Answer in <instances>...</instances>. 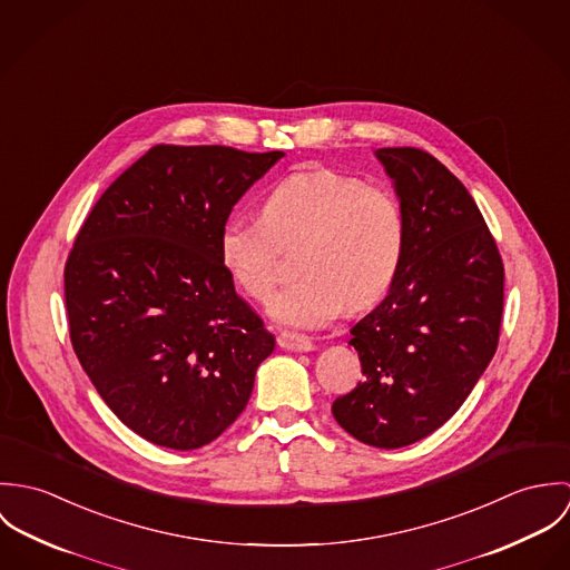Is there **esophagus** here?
Masks as SVG:
<instances>
[{
    "label": "esophagus",
    "instance_id": "34e87169",
    "mask_svg": "<svg viewBox=\"0 0 570 570\" xmlns=\"http://www.w3.org/2000/svg\"><path fill=\"white\" fill-rule=\"evenodd\" d=\"M276 342H278L281 348L298 351V353H305V351L314 348V342L307 335H298V333H292V331H281Z\"/></svg>",
    "mask_w": 570,
    "mask_h": 570
}]
</instances>
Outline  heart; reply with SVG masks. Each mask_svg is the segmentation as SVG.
Segmentation results:
<instances>
[{
    "label": "heart",
    "mask_w": 570,
    "mask_h": 570,
    "mask_svg": "<svg viewBox=\"0 0 570 570\" xmlns=\"http://www.w3.org/2000/svg\"><path fill=\"white\" fill-rule=\"evenodd\" d=\"M296 269L269 305L283 325L316 328L344 305L364 309L393 285L406 244L397 195L333 168L296 170L263 202L261 219L230 217L219 235L226 272L252 301L265 303L281 274V247L298 244Z\"/></svg>",
    "instance_id": "1"
}]
</instances>
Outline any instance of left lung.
<instances>
[{
	"mask_svg": "<svg viewBox=\"0 0 570 570\" xmlns=\"http://www.w3.org/2000/svg\"><path fill=\"white\" fill-rule=\"evenodd\" d=\"M406 244L389 296L351 328L364 382L333 402L357 441L395 450L441 428L476 386L500 337L504 265L456 175L423 149H380Z\"/></svg>",
	"mask_w": 570,
	"mask_h": 570,
	"instance_id": "obj_1",
	"label": "left lung"
}]
</instances>
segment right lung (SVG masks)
Here are the masks:
<instances>
[{
    "label": "right lung",
    "instance_id": "1",
    "mask_svg": "<svg viewBox=\"0 0 570 570\" xmlns=\"http://www.w3.org/2000/svg\"><path fill=\"white\" fill-rule=\"evenodd\" d=\"M283 151L156 145L94 204L66 261L70 340L142 439L195 450L247 406L274 335L219 256L233 206Z\"/></svg>",
    "mask_w": 570,
    "mask_h": 570
}]
</instances>
